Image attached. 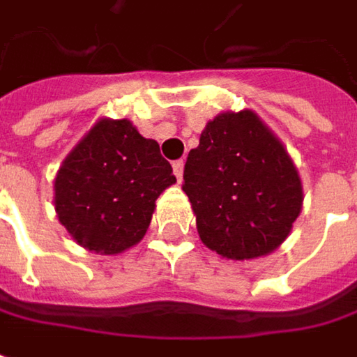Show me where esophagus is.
<instances>
[{
	"label": "esophagus",
	"mask_w": 357,
	"mask_h": 357,
	"mask_svg": "<svg viewBox=\"0 0 357 357\" xmlns=\"http://www.w3.org/2000/svg\"><path fill=\"white\" fill-rule=\"evenodd\" d=\"M174 174H176L178 181H181V178H183V160L174 162Z\"/></svg>",
	"instance_id": "1"
}]
</instances>
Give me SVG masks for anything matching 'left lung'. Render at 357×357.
<instances>
[{
  "label": "left lung",
  "mask_w": 357,
  "mask_h": 357,
  "mask_svg": "<svg viewBox=\"0 0 357 357\" xmlns=\"http://www.w3.org/2000/svg\"><path fill=\"white\" fill-rule=\"evenodd\" d=\"M183 192L199 240L234 261L275 252L303 206L296 163L252 109L222 112L206 123L185 162Z\"/></svg>",
  "instance_id": "left-lung-1"
}]
</instances>
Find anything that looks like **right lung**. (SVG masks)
Returning <instances> with one entry per match:
<instances>
[{"mask_svg": "<svg viewBox=\"0 0 357 357\" xmlns=\"http://www.w3.org/2000/svg\"><path fill=\"white\" fill-rule=\"evenodd\" d=\"M174 183L155 139L130 119L100 117L55 174V213L77 245L117 256L144 240L155 199Z\"/></svg>", "mask_w": 357, "mask_h": 357, "instance_id": "1", "label": "right lung"}]
</instances>
